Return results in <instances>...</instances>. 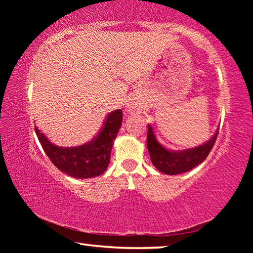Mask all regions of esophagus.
I'll use <instances>...</instances> for the list:
<instances>
[{
	"mask_svg": "<svg viewBox=\"0 0 253 253\" xmlns=\"http://www.w3.org/2000/svg\"><path fill=\"white\" fill-rule=\"evenodd\" d=\"M139 110H140V106L138 105V102L129 101L128 104H126V111L128 114H135Z\"/></svg>",
	"mask_w": 253,
	"mask_h": 253,
	"instance_id": "esophagus-1",
	"label": "esophagus"
}]
</instances>
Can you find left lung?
<instances>
[{"mask_svg": "<svg viewBox=\"0 0 253 253\" xmlns=\"http://www.w3.org/2000/svg\"><path fill=\"white\" fill-rule=\"evenodd\" d=\"M219 129L209 142L200 146L181 152H172L158 143L152 125H148L147 148L154 166L162 173L176 175L185 173L201 164L211 152L215 143Z\"/></svg>", "mask_w": 253, "mask_h": 253, "instance_id": "obj_1", "label": "left lung"}]
</instances>
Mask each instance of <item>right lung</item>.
Returning <instances> with one entry per match:
<instances>
[{
	"mask_svg": "<svg viewBox=\"0 0 253 253\" xmlns=\"http://www.w3.org/2000/svg\"><path fill=\"white\" fill-rule=\"evenodd\" d=\"M122 122L123 111L121 109L111 111L100 131L90 142L70 148L55 146L38 127L36 132L50 161L61 172L76 178H89L98 176L106 170Z\"/></svg>",
	"mask_w": 253,
	"mask_h": 253,
	"instance_id": "1",
	"label": "right lung"
}]
</instances>
